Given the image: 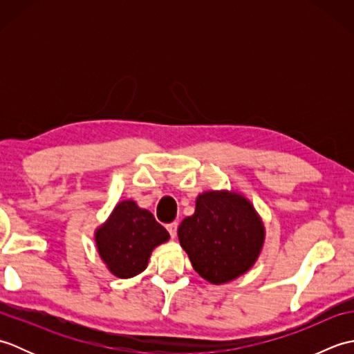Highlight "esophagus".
Masks as SVG:
<instances>
[{
    "label": "esophagus",
    "mask_w": 354,
    "mask_h": 354,
    "mask_svg": "<svg viewBox=\"0 0 354 354\" xmlns=\"http://www.w3.org/2000/svg\"><path fill=\"white\" fill-rule=\"evenodd\" d=\"M165 228H167L169 234L171 239L176 237V231H178V222H171V223H167L165 225Z\"/></svg>",
    "instance_id": "esophagus-1"
}]
</instances>
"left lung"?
Here are the masks:
<instances>
[{
    "instance_id": "left-lung-1",
    "label": "left lung",
    "mask_w": 354,
    "mask_h": 354,
    "mask_svg": "<svg viewBox=\"0 0 354 354\" xmlns=\"http://www.w3.org/2000/svg\"><path fill=\"white\" fill-rule=\"evenodd\" d=\"M178 237L194 270L207 281L221 284L254 265L265 231L243 196L207 192L198 198L194 214L179 225Z\"/></svg>"
}]
</instances>
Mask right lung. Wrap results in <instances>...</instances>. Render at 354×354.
Wrapping results in <instances>:
<instances>
[{
	"label": "right lung",
	"mask_w": 354,
	"mask_h": 354,
	"mask_svg": "<svg viewBox=\"0 0 354 354\" xmlns=\"http://www.w3.org/2000/svg\"><path fill=\"white\" fill-rule=\"evenodd\" d=\"M169 240V232L153 214L133 201L115 207L108 222L97 231L95 243L109 270L120 278L142 272L153 248Z\"/></svg>",
	"instance_id": "1"
}]
</instances>
